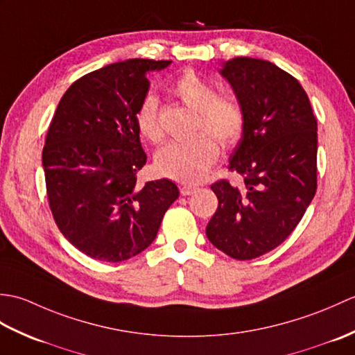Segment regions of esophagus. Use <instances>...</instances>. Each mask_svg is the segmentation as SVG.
<instances>
[{"label":"esophagus","mask_w":355,"mask_h":355,"mask_svg":"<svg viewBox=\"0 0 355 355\" xmlns=\"http://www.w3.org/2000/svg\"><path fill=\"white\" fill-rule=\"evenodd\" d=\"M198 191V187L197 186H189V184H184V186H182V189H180V192H182V195H192V193H195Z\"/></svg>","instance_id":"34e87169"}]
</instances>
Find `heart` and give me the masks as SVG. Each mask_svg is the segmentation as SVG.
I'll list each match as a JSON object with an SVG mask.
<instances>
[{"instance_id":"1","label":"heart","mask_w":355,"mask_h":355,"mask_svg":"<svg viewBox=\"0 0 355 355\" xmlns=\"http://www.w3.org/2000/svg\"><path fill=\"white\" fill-rule=\"evenodd\" d=\"M172 93L186 107L198 112V130L212 135L223 146L235 145L241 139L245 123L241 105L229 96H215L214 85L197 73H183L172 84ZM137 126L143 137L150 141L163 139L155 96L149 94L141 101ZM207 134H198L186 141H168L155 154L157 172L180 183L200 182L218 157V145Z\"/></svg>"}]
</instances>
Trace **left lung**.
<instances>
[{
	"label": "left lung",
	"mask_w": 355,
	"mask_h": 355,
	"mask_svg": "<svg viewBox=\"0 0 355 355\" xmlns=\"http://www.w3.org/2000/svg\"><path fill=\"white\" fill-rule=\"evenodd\" d=\"M220 74L245 117L229 158L244 186L227 180L210 186L218 209L206 235L218 250L245 261L282 244L314 198L318 122L302 85L275 64L238 56L224 62Z\"/></svg>",
	"instance_id": "obj_1"
}]
</instances>
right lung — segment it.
Segmentation results:
<instances>
[{
	"label": "right lung",
	"instance_id": "obj_1",
	"mask_svg": "<svg viewBox=\"0 0 355 355\" xmlns=\"http://www.w3.org/2000/svg\"><path fill=\"white\" fill-rule=\"evenodd\" d=\"M171 62L128 59L88 73L51 119L42 150L50 209L62 235L89 258L122 262L141 253L178 198L168 178L137 184L146 163L137 111L148 73Z\"/></svg>",
	"mask_w": 355,
	"mask_h": 355
}]
</instances>
